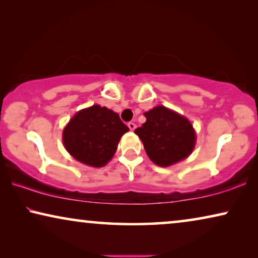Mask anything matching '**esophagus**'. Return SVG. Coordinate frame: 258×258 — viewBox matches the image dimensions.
Listing matches in <instances>:
<instances>
[{
	"instance_id": "1",
	"label": "esophagus",
	"mask_w": 258,
	"mask_h": 258,
	"mask_svg": "<svg viewBox=\"0 0 258 258\" xmlns=\"http://www.w3.org/2000/svg\"><path fill=\"white\" fill-rule=\"evenodd\" d=\"M128 126H129L130 130H135L136 124H135V123H134V122H129V123H128Z\"/></svg>"
}]
</instances>
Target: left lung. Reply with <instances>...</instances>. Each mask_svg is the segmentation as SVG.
<instances>
[{"label": "left lung", "mask_w": 258, "mask_h": 258, "mask_svg": "<svg viewBox=\"0 0 258 258\" xmlns=\"http://www.w3.org/2000/svg\"><path fill=\"white\" fill-rule=\"evenodd\" d=\"M144 116L146 123L137 128L135 134L155 164L169 167L192 153L196 134L188 118L163 105L144 112Z\"/></svg>", "instance_id": "left-lung-1"}]
</instances>
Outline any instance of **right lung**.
<instances>
[{
  "mask_svg": "<svg viewBox=\"0 0 258 258\" xmlns=\"http://www.w3.org/2000/svg\"><path fill=\"white\" fill-rule=\"evenodd\" d=\"M129 130L117 112L95 104L76 112L63 130V144L72 156L90 167H104Z\"/></svg>",
  "mask_w": 258,
  "mask_h": 258,
  "instance_id": "add662e5",
  "label": "right lung"
}]
</instances>
